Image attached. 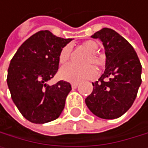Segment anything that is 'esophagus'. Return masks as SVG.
<instances>
[{"instance_id":"esophagus-1","label":"esophagus","mask_w":148,"mask_h":148,"mask_svg":"<svg viewBox=\"0 0 148 148\" xmlns=\"http://www.w3.org/2000/svg\"><path fill=\"white\" fill-rule=\"evenodd\" d=\"M71 86L72 88H77L78 86V83H71Z\"/></svg>"}]
</instances>
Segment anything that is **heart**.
Listing matches in <instances>:
<instances>
[{"label": "heart", "mask_w": 148, "mask_h": 148, "mask_svg": "<svg viewBox=\"0 0 148 148\" xmlns=\"http://www.w3.org/2000/svg\"><path fill=\"white\" fill-rule=\"evenodd\" d=\"M83 47L90 53V55H88L85 60L86 64L77 66L72 63H69L63 66L60 71L62 78L68 81H72V82H79V81H83L86 79L93 78L96 76L97 72H96L95 68L89 62H92L96 65L101 64L100 58L96 56V52L98 51L99 46L93 40H87L83 43ZM71 51V47L70 45L62 47L59 55V62L61 64H64L69 61Z\"/></svg>", "instance_id": "obj_1"}]
</instances>
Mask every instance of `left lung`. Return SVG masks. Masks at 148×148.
<instances>
[{"label": "left lung", "instance_id": "left-lung-1", "mask_svg": "<svg viewBox=\"0 0 148 148\" xmlns=\"http://www.w3.org/2000/svg\"><path fill=\"white\" fill-rule=\"evenodd\" d=\"M91 37L102 42L106 63L104 73L92 83L86 104L100 118H118L136 99L141 85V64L132 45L114 30L102 28Z\"/></svg>", "mask_w": 148, "mask_h": 148}]
</instances>
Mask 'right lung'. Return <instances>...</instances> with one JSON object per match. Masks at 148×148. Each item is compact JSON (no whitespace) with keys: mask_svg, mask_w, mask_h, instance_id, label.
I'll return each instance as SVG.
<instances>
[{"mask_svg":"<svg viewBox=\"0 0 148 148\" xmlns=\"http://www.w3.org/2000/svg\"><path fill=\"white\" fill-rule=\"evenodd\" d=\"M72 39L40 31L27 39L10 61L7 84L16 108L28 121L45 123L60 116L71 86L61 80L49 86L59 67V55Z\"/></svg>","mask_w":148,"mask_h":148,"instance_id":"add662e5","label":"right lung"}]
</instances>
